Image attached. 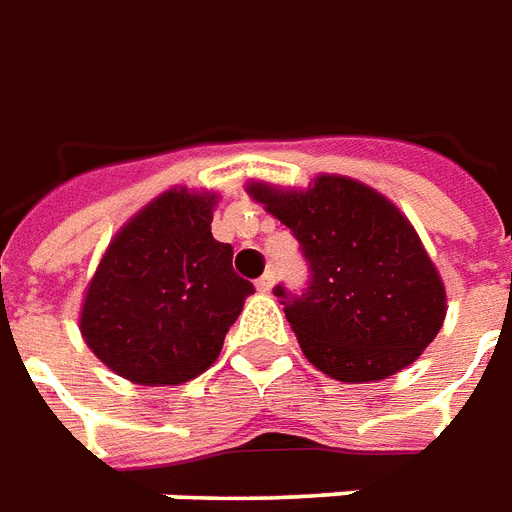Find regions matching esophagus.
I'll return each instance as SVG.
<instances>
[{
    "label": "esophagus",
    "mask_w": 512,
    "mask_h": 512,
    "mask_svg": "<svg viewBox=\"0 0 512 512\" xmlns=\"http://www.w3.org/2000/svg\"><path fill=\"white\" fill-rule=\"evenodd\" d=\"M273 284H276V271L263 273V276L257 279V292H271Z\"/></svg>",
    "instance_id": "1"
}]
</instances>
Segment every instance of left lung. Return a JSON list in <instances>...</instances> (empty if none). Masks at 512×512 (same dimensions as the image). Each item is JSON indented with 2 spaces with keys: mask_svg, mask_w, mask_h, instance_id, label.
Listing matches in <instances>:
<instances>
[{
  "mask_svg": "<svg viewBox=\"0 0 512 512\" xmlns=\"http://www.w3.org/2000/svg\"><path fill=\"white\" fill-rule=\"evenodd\" d=\"M247 191L308 260L303 295L273 289L305 358L340 382L385 380L414 364L444 324L446 289L401 209L342 175H319L308 191Z\"/></svg>",
  "mask_w": 512,
  "mask_h": 512,
  "instance_id": "obj_1",
  "label": "left lung"
}]
</instances>
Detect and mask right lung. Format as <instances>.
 <instances>
[{"mask_svg": "<svg viewBox=\"0 0 512 512\" xmlns=\"http://www.w3.org/2000/svg\"><path fill=\"white\" fill-rule=\"evenodd\" d=\"M215 193L170 188L108 244L82 303L95 356L138 385H180L215 364L255 287L212 236Z\"/></svg>", "mask_w": 512, "mask_h": 512, "instance_id": "add662e5", "label": "right lung"}]
</instances>
